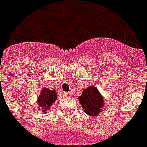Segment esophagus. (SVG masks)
I'll return each mask as SVG.
<instances>
[{"mask_svg": "<svg viewBox=\"0 0 147 147\" xmlns=\"http://www.w3.org/2000/svg\"><path fill=\"white\" fill-rule=\"evenodd\" d=\"M64 97L68 98V97H69V93H65V94H64Z\"/></svg>", "mask_w": 147, "mask_h": 147, "instance_id": "esophagus-1", "label": "esophagus"}]
</instances>
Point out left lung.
<instances>
[{"instance_id": "left-lung-1", "label": "left lung", "mask_w": 147, "mask_h": 147, "mask_svg": "<svg viewBox=\"0 0 147 147\" xmlns=\"http://www.w3.org/2000/svg\"><path fill=\"white\" fill-rule=\"evenodd\" d=\"M84 111L89 116H96L102 111L105 105L104 100L97 88L89 86L82 91V94L78 98Z\"/></svg>"}]
</instances>
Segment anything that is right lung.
<instances>
[{
	"mask_svg": "<svg viewBox=\"0 0 147 147\" xmlns=\"http://www.w3.org/2000/svg\"><path fill=\"white\" fill-rule=\"evenodd\" d=\"M57 99V93L55 90L43 88L42 94L38 97V105L42 107L43 111H47Z\"/></svg>",
	"mask_w": 147,
	"mask_h": 147,
	"instance_id": "obj_1",
	"label": "right lung"
}]
</instances>
